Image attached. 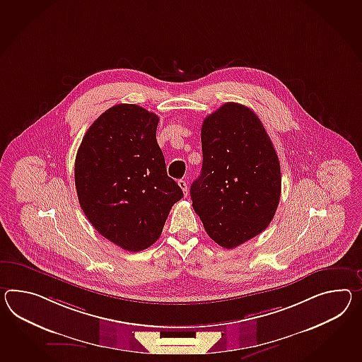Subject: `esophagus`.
Returning a JSON list of instances; mask_svg holds the SVG:
<instances>
[{"label":"esophagus","mask_w":362,"mask_h":362,"mask_svg":"<svg viewBox=\"0 0 362 362\" xmlns=\"http://www.w3.org/2000/svg\"><path fill=\"white\" fill-rule=\"evenodd\" d=\"M177 185H179V187L182 188V191H183V194H185V196H187L188 194V188H187V182L185 180H183V179H180L179 182H177Z\"/></svg>","instance_id":"esophagus-1"}]
</instances>
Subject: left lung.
<instances>
[{
	"mask_svg": "<svg viewBox=\"0 0 362 362\" xmlns=\"http://www.w3.org/2000/svg\"><path fill=\"white\" fill-rule=\"evenodd\" d=\"M203 168L191 185L194 212L208 235L234 248L267 229L281 194L274 144L252 110L225 103L202 127Z\"/></svg>",
	"mask_w": 362,
	"mask_h": 362,
	"instance_id": "1",
	"label": "left lung"
}]
</instances>
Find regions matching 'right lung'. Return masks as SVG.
<instances>
[{"mask_svg":"<svg viewBox=\"0 0 362 362\" xmlns=\"http://www.w3.org/2000/svg\"><path fill=\"white\" fill-rule=\"evenodd\" d=\"M159 117L137 105H116L90 125L77 151L81 208L100 235L137 252L159 238L183 191L168 177L156 132Z\"/></svg>","mask_w":362,"mask_h":362,"instance_id":"add662e5","label":"right lung"}]
</instances>
